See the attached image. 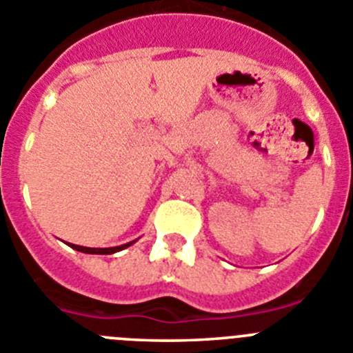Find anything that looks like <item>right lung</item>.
Returning <instances> with one entry per match:
<instances>
[{"label": "right lung", "mask_w": 353, "mask_h": 353, "mask_svg": "<svg viewBox=\"0 0 353 353\" xmlns=\"http://www.w3.org/2000/svg\"><path fill=\"white\" fill-rule=\"evenodd\" d=\"M135 241L121 244V246H114V248H85V246H79V244H70V248H74V250H77V252H82V253H91V255H112V253L121 252V250H125V248L132 246Z\"/></svg>", "instance_id": "1"}]
</instances>
